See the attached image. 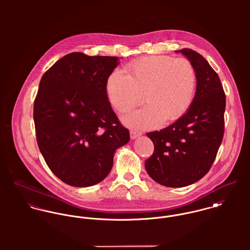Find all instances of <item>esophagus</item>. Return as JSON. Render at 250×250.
Here are the masks:
<instances>
[{
    "instance_id": "obj_1",
    "label": "esophagus",
    "mask_w": 250,
    "mask_h": 250,
    "mask_svg": "<svg viewBox=\"0 0 250 250\" xmlns=\"http://www.w3.org/2000/svg\"><path fill=\"white\" fill-rule=\"evenodd\" d=\"M130 135H131V139H132V140H136L137 138H139V137L142 136V133L137 132V131H134V130H131Z\"/></svg>"
}]
</instances>
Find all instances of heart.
Returning a JSON list of instances; mask_svg holds the SVG:
<instances>
[{
    "label": "heart",
    "instance_id": "1",
    "mask_svg": "<svg viewBox=\"0 0 250 250\" xmlns=\"http://www.w3.org/2000/svg\"><path fill=\"white\" fill-rule=\"evenodd\" d=\"M126 73L113 71L106 81V93L117 111H126L140 105L147 106L130 111L122 121L134 129H148L180 118L191 105L196 88V72L185 59L149 56L132 62Z\"/></svg>",
    "mask_w": 250,
    "mask_h": 250
}]
</instances>
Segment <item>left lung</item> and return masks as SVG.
Masks as SVG:
<instances>
[{"instance_id": "8db88e82", "label": "left lung", "mask_w": 250, "mask_h": 250, "mask_svg": "<svg viewBox=\"0 0 250 250\" xmlns=\"http://www.w3.org/2000/svg\"><path fill=\"white\" fill-rule=\"evenodd\" d=\"M176 53L196 72L194 98L173 124L146 134L155 150L145 169L154 181L169 188L191 185L210 170L224 134L226 102L218 75L200 54L187 48Z\"/></svg>"}]
</instances>
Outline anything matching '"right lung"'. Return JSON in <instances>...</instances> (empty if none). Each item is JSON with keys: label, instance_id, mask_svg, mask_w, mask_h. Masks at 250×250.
<instances>
[{"label": "right lung", "instance_id": "1", "mask_svg": "<svg viewBox=\"0 0 250 250\" xmlns=\"http://www.w3.org/2000/svg\"><path fill=\"white\" fill-rule=\"evenodd\" d=\"M116 57L71 53L45 72L34 120L39 150L52 172L72 187L106 178L115 151L130 141L108 102L106 81Z\"/></svg>", "mask_w": 250, "mask_h": 250}]
</instances>
